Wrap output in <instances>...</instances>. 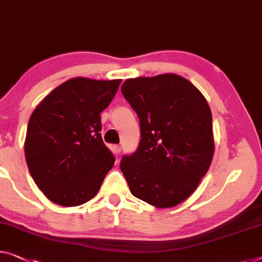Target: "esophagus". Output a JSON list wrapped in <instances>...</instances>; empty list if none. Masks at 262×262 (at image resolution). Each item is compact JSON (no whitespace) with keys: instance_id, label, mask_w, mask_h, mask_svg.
I'll list each match as a JSON object with an SVG mask.
<instances>
[{"instance_id":"esophagus-1","label":"esophagus","mask_w":262,"mask_h":262,"mask_svg":"<svg viewBox=\"0 0 262 262\" xmlns=\"http://www.w3.org/2000/svg\"><path fill=\"white\" fill-rule=\"evenodd\" d=\"M112 150H114V152H115L116 155H119L120 151H122V150H120L119 145H114V147H112Z\"/></svg>"}]
</instances>
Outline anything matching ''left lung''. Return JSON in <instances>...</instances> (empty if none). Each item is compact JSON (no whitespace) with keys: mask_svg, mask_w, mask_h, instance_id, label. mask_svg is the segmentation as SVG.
Listing matches in <instances>:
<instances>
[{"mask_svg":"<svg viewBox=\"0 0 262 262\" xmlns=\"http://www.w3.org/2000/svg\"><path fill=\"white\" fill-rule=\"evenodd\" d=\"M122 94L137 112L139 147L120 164L132 194L157 208L182 204L199 186L214 155L206 98L176 74L128 78Z\"/></svg>","mask_w":262,"mask_h":262,"instance_id":"1","label":"left lung"}]
</instances>
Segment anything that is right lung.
<instances>
[{"label": "right lung", "instance_id": "1", "mask_svg": "<svg viewBox=\"0 0 262 262\" xmlns=\"http://www.w3.org/2000/svg\"><path fill=\"white\" fill-rule=\"evenodd\" d=\"M122 79H68L30 116L24 154L35 184L52 203L79 206L97 194L115 158L103 143L100 112Z\"/></svg>", "mask_w": 262, "mask_h": 262}]
</instances>
